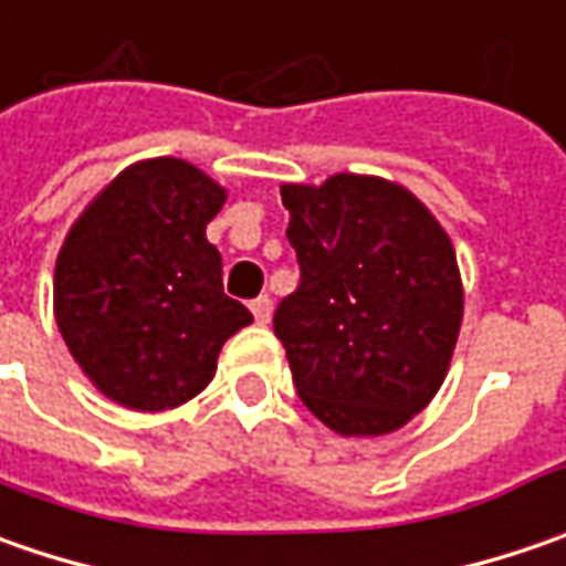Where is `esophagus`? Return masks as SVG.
I'll return each mask as SVG.
<instances>
[{
    "label": "esophagus",
    "mask_w": 566,
    "mask_h": 566,
    "mask_svg": "<svg viewBox=\"0 0 566 566\" xmlns=\"http://www.w3.org/2000/svg\"><path fill=\"white\" fill-rule=\"evenodd\" d=\"M251 315H254V321H258V324H271V315H273L271 298H268V295L254 298V302H251Z\"/></svg>",
    "instance_id": "esophagus-1"
}]
</instances>
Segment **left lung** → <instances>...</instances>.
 <instances>
[{"label":"left lung","instance_id":"8db88e82","mask_svg":"<svg viewBox=\"0 0 566 566\" xmlns=\"http://www.w3.org/2000/svg\"><path fill=\"white\" fill-rule=\"evenodd\" d=\"M302 283L273 315L295 390L343 438L390 434L441 390L463 276L438 217L400 182L337 172L283 182Z\"/></svg>","mask_w":566,"mask_h":566}]
</instances>
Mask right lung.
Listing matches in <instances>:
<instances>
[{
	"label": "right lung",
	"mask_w": 566,
	"mask_h": 566,
	"mask_svg": "<svg viewBox=\"0 0 566 566\" xmlns=\"http://www.w3.org/2000/svg\"><path fill=\"white\" fill-rule=\"evenodd\" d=\"M227 188L179 157L125 166L81 210L53 273L59 334L106 400L164 412L198 397L251 312L223 293L207 223Z\"/></svg>",
	"instance_id": "right-lung-1"
}]
</instances>
